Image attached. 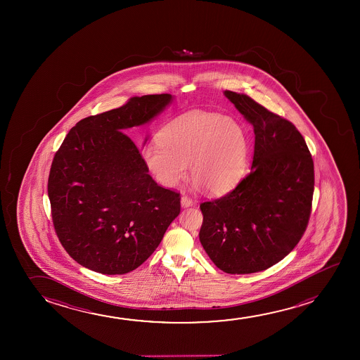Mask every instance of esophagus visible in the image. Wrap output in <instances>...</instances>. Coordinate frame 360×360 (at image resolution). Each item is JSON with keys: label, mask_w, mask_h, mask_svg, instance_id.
Returning a JSON list of instances; mask_svg holds the SVG:
<instances>
[{"label": "esophagus", "mask_w": 360, "mask_h": 360, "mask_svg": "<svg viewBox=\"0 0 360 360\" xmlns=\"http://www.w3.org/2000/svg\"><path fill=\"white\" fill-rule=\"evenodd\" d=\"M181 205H182V207H191V205H193L192 199L187 197V195H182V198H181Z\"/></svg>", "instance_id": "obj_1"}]
</instances>
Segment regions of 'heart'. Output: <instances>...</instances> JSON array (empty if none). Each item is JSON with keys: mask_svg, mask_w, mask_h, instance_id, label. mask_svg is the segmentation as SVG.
Segmentation results:
<instances>
[{"mask_svg": "<svg viewBox=\"0 0 360 360\" xmlns=\"http://www.w3.org/2000/svg\"><path fill=\"white\" fill-rule=\"evenodd\" d=\"M250 138L238 120L220 113L193 110L173 119L146 143L143 160L161 186L173 188L191 166L194 187L220 195L231 191L246 169Z\"/></svg>", "mask_w": 360, "mask_h": 360, "instance_id": "heart-1", "label": "heart"}]
</instances>
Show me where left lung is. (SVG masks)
Returning <instances> with one entry per match:
<instances>
[{
  "instance_id": "8db88e82",
  "label": "left lung",
  "mask_w": 360,
  "mask_h": 360,
  "mask_svg": "<svg viewBox=\"0 0 360 360\" xmlns=\"http://www.w3.org/2000/svg\"><path fill=\"white\" fill-rule=\"evenodd\" d=\"M253 125L251 173L232 192L200 204L199 240L229 274L264 271L288 256L310 219L315 174L305 140L294 124L246 94L224 92Z\"/></svg>"
}]
</instances>
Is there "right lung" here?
I'll return each instance as SVG.
<instances>
[{
    "label": "right lung",
    "instance_id": "add662e5",
    "mask_svg": "<svg viewBox=\"0 0 360 360\" xmlns=\"http://www.w3.org/2000/svg\"><path fill=\"white\" fill-rule=\"evenodd\" d=\"M173 99L133 97L82 119L55 153L48 181L51 217L61 245L81 266L108 276L136 269L179 215V194L153 181L140 148L123 133L153 122Z\"/></svg>",
    "mask_w": 360,
    "mask_h": 360
}]
</instances>
